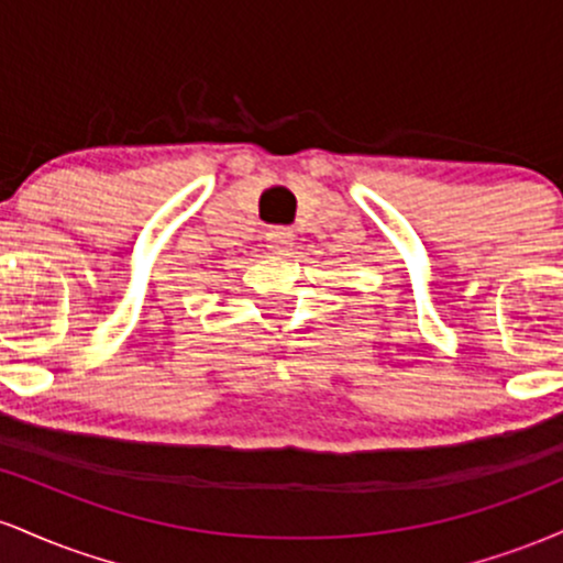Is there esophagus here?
Here are the masks:
<instances>
[{
    "instance_id": "34e87169",
    "label": "esophagus",
    "mask_w": 563,
    "mask_h": 563,
    "mask_svg": "<svg viewBox=\"0 0 563 563\" xmlns=\"http://www.w3.org/2000/svg\"><path fill=\"white\" fill-rule=\"evenodd\" d=\"M290 241H294V238H290V232H286V230L269 232V249H273L275 254H286V251L290 249Z\"/></svg>"
}]
</instances>
